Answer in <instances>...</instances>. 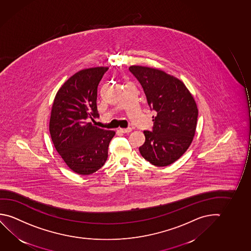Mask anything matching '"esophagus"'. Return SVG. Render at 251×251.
<instances>
[{"label":"esophagus","mask_w":251,"mask_h":251,"mask_svg":"<svg viewBox=\"0 0 251 251\" xmlns=\"http://www.w3.org/2000/svg\"><path fill=\"white\" fill-rule=\"evenodd\" d=\"M131 127H127V128H120V131L123 132V133H129L131 132Z\"/></svg>","instance_id":"esophagus-1"}]
</instances>
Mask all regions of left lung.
<instances>
[{"label": "left lung", "mask_w": 251, "mask_h": 251, "mask_svg": "<svg viewBox=\"0 0 251 251\" xmlns=\"http://www.w3.org/2000/svg\"><path fill=\"white\" fill-rule=\"evenodd\" d=\"M128 70L142 85L154 114L151 131H143L145 143L140 147V153L154 166H168L185 153L193 140L198 117L197 104L177 78L143 66H131Z\"/></svg>", "instance_id": "left-lung-1"}]
</instances>
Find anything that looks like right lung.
<instances>
[{"instance_id":"1","label":"right lung","mask_w":251,"mask_h":251,"mask_svg":"<svg viewBox=\"0 0 251 251\" xmlns=\"http://www.w3.org/2000/svg\"><path fill=\"white\" fill-rule=\"evenodd\" d=\"M107 70L100 67L75 74L58 90L52 107V142L66 164L80 175H90L104 165L116 135L88 123L99 117L97 88Z\"/></svg>"}]
</instances>
